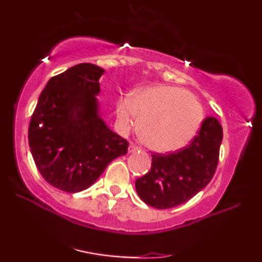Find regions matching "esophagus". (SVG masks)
Here are the masks:
<instances>
[{"label":"esophagus","mask_w":262,"mask_h":262,"mask_svg":"<svg viewBox=\"0 0 262 262\" xmlns=\"http://www.w3.org/2000/svg\"><path fill=\"white\" fill-rule=\"evenodd\" d=\"M139 150V148L137 145H135L134 143H131L130 145H128V152H136V151H138Z\"/></svg>","instance_id":"esophagus-1"}]
</instances>
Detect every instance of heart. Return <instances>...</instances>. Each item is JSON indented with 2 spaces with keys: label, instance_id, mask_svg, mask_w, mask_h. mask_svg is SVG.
I'll return each mask as SVG.
<instances>
[{
  "label": "heart",
  "instance_id": "heart-1",
  "mask_svg": "<svg viewBox=\"0 0 262 262\" xmlns=\"http://www.w3.org/2000/svg\"><path fill=\"white\" fill-rule=\"evenodd\" d=\"M117 123L123 131L138 121L137 134L155 152H174L191 143L202 127V103L191 92L174 85H149L116 103Z\"/></svg>",
  "mask_w": 262,
  "mask_h": 262
}]
</instances>
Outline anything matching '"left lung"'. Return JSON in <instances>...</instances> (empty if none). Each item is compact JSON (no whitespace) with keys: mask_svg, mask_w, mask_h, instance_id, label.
Segmentation results:
<instances>
[{"mask_svg":"<svg viewBox=\"0 0 262 262\" xmlns=\"http://www.w3.org/2000/svg\"><path fill=\"white\" fill-rule=\"evenodd\" d=\"M223 130L216 118H207L187 148L169 155L154 154L151 169L136 180L143 202L156 209H171L206 187L216 171Z\"/></svg>","mask_w":262,"mask_h":262,"instance_id":"left-lung-1","label":"left lung"}]
</instances>
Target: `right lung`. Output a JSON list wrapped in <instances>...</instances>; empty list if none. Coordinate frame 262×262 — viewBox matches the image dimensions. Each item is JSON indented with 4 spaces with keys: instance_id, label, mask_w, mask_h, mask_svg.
Instances as JSON below:
<instances>
[{
    "instance_id": "add662e5",
    "label": "right lung",
    "mask_w": 262,
    "mask_h": 262,
    "mask_svg": "<svg viewBox=\"0 0 262 262\" xmlns=\"http://www.w3.org/2000/svg\"><path fill=\"white\" fill-rule=\"evenodd\" d=\"M105 70L81 63L46 83L28 127L32 157L41 177L68 193L98 180L128 142L107 126L96 96Z\"/></svg>"
}]
</instances>
